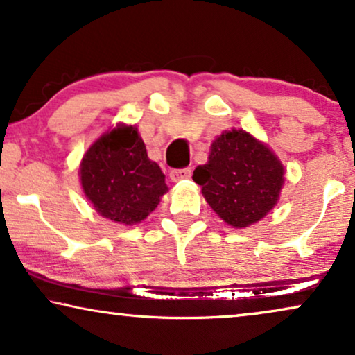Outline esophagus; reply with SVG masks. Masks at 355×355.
<instances>
[{
    "label": "esophagus",
    "instance_id": "esophagus-1",
    "mask_svg": "<svg viewBox=\"0 0 355 355\" xmlns=\"http://www.w3.org/2000/svg\"><path fill=\"white\" fill-rule=\"evenodd\" d=\"M191 168H182V169H173L171 173H169V178H171L173 182H179V181H184V179H189L191 178Z\"/></svg>",
    "mask_w": 355,
    "mask_h": 355
}]
</instances>
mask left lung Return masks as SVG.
<instances>
[{
  "instance_id": "1",
  "label": "left lung",
  "mask_w": 355,
  "mask_h": 355,
  "mask_svg": "<svg viewBox=\"0 0 355 355\" xmlns=\"http://www.w3.org/2000/svg\"><path fill=\"white\" fill-rule=\"evenodd\" d=\"M192 179L223 221L247 227L278 203L284 168L263 142L232 129L213 140L207 164L197 166Z\"/></svg>"
}]
</instances>
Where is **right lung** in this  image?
<instances>
[{
  "label": "right lung",
  "instance_id": "right-lung-1",
  "mask_svg": "<svg viewBox=\"0 0 355 355\" xmlns=\"http://www.w3.org/2000/svg\"><path fill=\"white\" fill-rule=\"evenodd\" d=\"M79 174L95 210L125 226L144 221L168 192L164 174L148 158L135 125L119 124L96 139L82 158Z\"/></svg>",
  "mask_w": 355,
  "mask_h": 355
}]
</instances>
